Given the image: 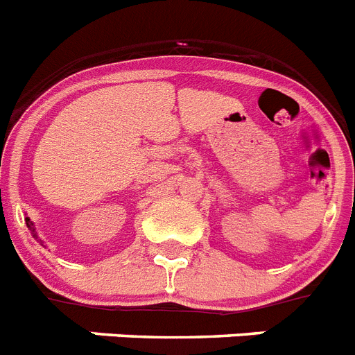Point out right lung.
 Segmentation results:
<instances>
[{
  "label": "right lung",
  "mask_w": 355,
  "mask_h": 355,
  "mask_svg": "<svg viewBox=\"0 0 355 355\" xmlns=\"http://www.w3.org/2000/svg\"><path fill=\"white\" fill-rule=\"evenodd\" d=\"M25 220H26V226H28L30 233H32L33 237L37 239V232H35V224H33V223H32V220H30V217H25Z\"/></svg>",
  "instance_id": "obj_1"
}]
</instances>
